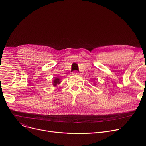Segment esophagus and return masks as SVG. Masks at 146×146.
Segmentation results:
<instances>
[{"label": "esophagus", "mask_w": 146, "mask_h": 146, "mask_svg": "<svg viewBox=\"0 0 146 146\" xmlns=\"http://www.w3.org/2000/svg\"><path fill=\"white\" fill-rule=\"evenodd\" d=\"M73 74L74 76H78L79 74V73L78 71H74L73 72Z\"/></svg>", "instance_id": "1"}]
</instances>
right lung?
<instances>
[{
    "label": "right lung",
    "instance_id": "right-lung-1",
    "mask_svg": "<svg viewBox=\"0 0 146 146\" xmlns=\"http://www.w3.org/2000/svg\"><path fill=\"white\" fill-rule=\"evenodd\" d=\"M60 83V82L59 78H56L54 80H53V85L56 86L57 84H59Z\"/></svg>",
    "mask_w": 146,
    "mask_h": 146
}]
</instances>
